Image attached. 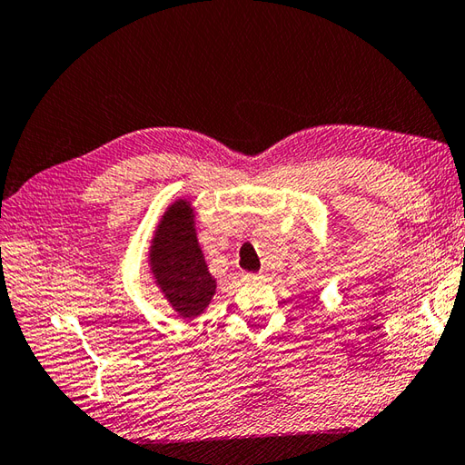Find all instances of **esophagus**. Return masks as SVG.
<instances>
[{"instance_id":"1","label":"esophagus","mask_w":465,"mask_h":465,"mask_svg":"<svg viewBox=\"0 0 465 465\" xmlns=\"http://www.w3.org/2000/svg\"><path fill=\"white\" fill-rule=\"evenodd\" d=\"M242 278H243V282H260V280H263L262 274H252V272H245V274H242Z\"/></svg>"}]
</instances>
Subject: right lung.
<instances>
[{
    "label": "right lung",
    "instance_id": "right-lung-1",
    "mask_svg": "<svg viewBox=\"0 0 465 465\" xmlns=\"http://www.w3.org/2000/svg\"><path fill=\"white\" fill-rule=\"evenodd\" d=\"M151 266L163 294L181 316L203 312L215 294V280L199 248L189 202H175L163 215L151 245Z\"/></svg>",
    "mask_w": 465,
    "mask_h": 465
}]
</instances>
